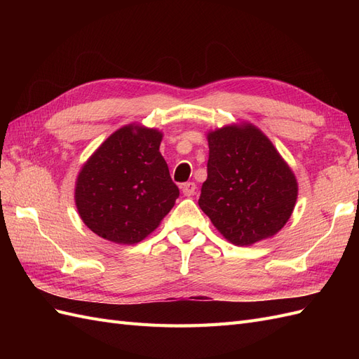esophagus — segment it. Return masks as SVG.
I'll list each match as a JSON object with an SVG mask.
<instances>
[{
	"mask_svg": "<svg viewBox=\"0 0 359 359\" xmlns=\"http://www.w3.org/2000/svg\"><path fill=\"white\" fill-rule=\"evenodd\" d=\"M182 193H184V196H193L194 193H196V184L194 182H186V184H182Z\"/></svg>",
	"mask_w": 359,
	"mask_h": 359,
	"instance_id": "esophagus-1",
	"label": "esophagus"
}]
</instances>
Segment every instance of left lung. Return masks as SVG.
I'll list each match as a JSON object with an SVG mask.
<instances>
[{"label":"left lung","mask_w":359,"mask_h":359,"mask_svg":"<svg viewBox=\"0 0 359 359\" xmlns=\"http://www.w3.org/2000/svg\"><path fill=\"white\" fill-rule=\"evenodd\" d=\"M208 178L199 206L227 241L252 245L290 219L298 182L271 140L253 124L208 133Z\"/></svg>","instance_id":"8db88e82"}]
</instances>
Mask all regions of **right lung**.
<instances>
[{"label":"right lung","instance_id":"add662e5","mask_svg":"<svg viewBox=\"0 0 359 359\" xmlns=\"http://www.w3.org/2000/svg\"><path fill=\"white\" fill-rule=\"evenodd\" d=\"M161 137L156 128L121 127L82 166L74 202L95 235L115 244L140 243L175 205L180 190L158 151Z\"/></svg>","mask_w":359,"mask_h":359}]
</instances>
